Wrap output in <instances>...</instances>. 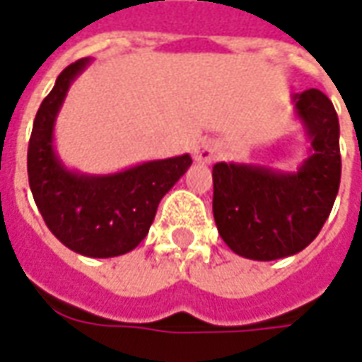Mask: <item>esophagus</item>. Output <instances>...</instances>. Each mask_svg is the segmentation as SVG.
<instances>
[{
    "instance_id": "34e87169",
    "label": "esophagus",
    "mask_w": 362,
    "mask_h": 362,
    "mask_svg": "<svg viewBox=\"0 0 362 362\" xmlns=\"http://www.w3.org/2000/svg\"><path fill=\"white\" fill-rule=\"evenodd\" d=\"M220 153V146L214 140H201L199 144L194 146L193 158L197 163H212L216 160Z\"/></svg>"
}]
</instances>
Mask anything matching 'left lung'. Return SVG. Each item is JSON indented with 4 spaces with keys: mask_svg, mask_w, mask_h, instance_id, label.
Masks as SVG:
<instances>
[{
    "mask_svg": "<svg viewBox=\"0 0 362 362\" xmlns=\"http://www.w3.org/2000/svg\"><path fill=\"white\" fill-rule=\"evenodd\" d=\"M308 156L286 171L220 161L212 168V212L230 250L253 261L291 257L316 240L339 191V120L320 89L292 95Z\"/></svg>",
    "mask_w": 362,
    "mask_h": 362,
    "instance_id": "8db88e82",
    "label": "left lung"
}]
</instances>
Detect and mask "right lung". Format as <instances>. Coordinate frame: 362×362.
Wrapping results in <instances>:
<instances>
[{
    "instance_id": "right-lung-1",
    "label": "right lung",
    "mask_w": 362,
    "mask_h": 362,
    "mask_svg": "<svg viewBox=\"0 0 362 362\" xmlns=\"http://www.w3.org/2000/svg\"><path fill=\"white\" fill-rule=\"evenodd\" d=\"M91 64L81 58L58 76L40 105L29 140V185L46 226L86 257H117L148 235L158 204L191 168V156L152 160L93 175L66 168L54 144V127L70 86Z\"/></svg>"
}]
</instances>
